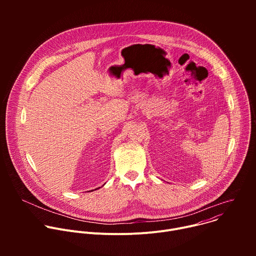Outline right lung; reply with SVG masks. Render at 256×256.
I'll use <instances>...</instances> for the list:
<instances>
[{"label": "right lung", "instance_id": "add662e5", "mask_svg": "<svg viewBox=\"0 0 256 256\" xmlns=\"http://www.w3.org/2000/svg\"><path fill=\"white\" fill-rule=\"evenodd\" d=\"M96 190H97V188H96Z\"/></svg>", "mask_w": 256, "mask_h": 256}]
</instances>
